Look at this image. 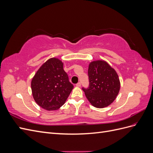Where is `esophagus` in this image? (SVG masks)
Masks as SVG:
<instances>
[{"label": "esophagus", "mask_w": 153, "mask_h": 153, "mask_svg": "<svg viewBox=\"0 0 153 153\" xmlns=\"http://www.w3.org/2000/svg\"><path fill=\"white\" fill-rule=\"evenodd\" d=\"M76 87H80V86H81V84H80V82H78V83H77V84H76Z\"/></svg>", "instance_id": "esophagus-1"}]
</instances>
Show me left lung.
I'll return each instance as SVG.
<instances>
[{
    "instance_id": "left-lung-1",
    "label": "left lung",
    "mask_w": 153,
    "mask_h": 153,
    "mask_svg": "<svg viewBox=\"0 0 153 153\" xmlns=\"http://www.w3.org/2000/svg\"><path fill=\"white\" fill-rule=\"evenodd\" d=\"M89 87L83 88L90 103L96 108L109 106L116 98L120 90V80L115 69L103 60L89 63L88 68Z\"/></svg>"
}]
</instances>
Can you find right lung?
<instances>
[{"mask_svg":"<svg viewBox=\"0 0 153 153\" xmlns=\"http://www.w3.org/2000/svg\"><path fill=\"white\" fill-rule=\"evenodd\" d=\"M59 59L50 58L36 71L31 81V90L36 103L48 111L57 110L65 103L73 85Z\"/></svg>","mask_w":153,"mask_h":153,"instance_id":"1","label":"right lung"}]
</instances>
